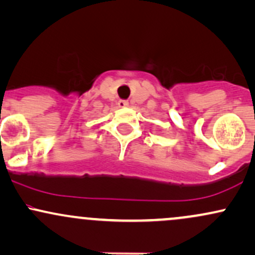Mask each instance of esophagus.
Returning a JSON list of instances; mask_svg holds the SVG:
<instances>
[{
  "instance_id": "esophagus-1",
  "label": "esophagus",
  "mask_w": 255,
  "mask_h": 255,
  "mask_svg": "<svg viewBox=\"0 0 255 255\" xmlns=\"http://www.w3.org/2000/svg\"><path fill=\"white\" fill-rule=\"evenodd\" d=\"M119 107L120 108H127L128 107V102L127 101H119Z\"/></svg>"
}]
</instances>
